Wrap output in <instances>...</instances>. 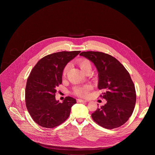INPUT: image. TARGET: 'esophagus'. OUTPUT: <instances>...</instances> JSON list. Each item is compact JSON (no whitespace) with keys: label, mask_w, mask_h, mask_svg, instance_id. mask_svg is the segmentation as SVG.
Segmentation results:
<instances>
[{"label":"esophagus","mask_w":155,"mask_h":155,"mask_svg":"<svg viewBox=\"0 0 155 155\" xmlns=\"http://www.w3.org/2000/svg\"><path fill=\"white\" fill-rule=\"evenodd\" d=\"M77 102H87L86 101L82 100V99H77Z\"/></svg>","instance_id":"esophagus-1"}]
</instances>
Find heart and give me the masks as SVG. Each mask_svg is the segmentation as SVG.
Here are the masks:
<instances>
[{
	"label": "heart",
	"instance_id": "obj_1",
	"mask_svg": "<svg viewBox=\"0 0 155 155\" xmlns=\"http://www.w3.org/2000/svg\"><path fill=\"white\" fill-rule=\"evenodd\" d=\"M77 64L80 66V69L83 72L84 70H86L88 68H91V65L90 62L86 59L84 58H80L77 61ZM68 65H66L62 71V76L65 77L66 74H67L68 70ZM91 89V86L89 85H85L83 86H77L75 87L74 89V93L79 96V97H84L87 96L88 91H89Z\"/></svg>",
	"mask_w": 155,
	"mask_h": 155
}]
</instances>
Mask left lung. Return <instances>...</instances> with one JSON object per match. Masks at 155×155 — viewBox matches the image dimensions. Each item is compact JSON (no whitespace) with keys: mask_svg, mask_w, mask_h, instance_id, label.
Here are the masks:
<instances>
[{"mask_svg":"<svg viewBox=\"0 0 155 155\" xmlns=\"http://www.w3.org/2000/svg\"><path fill=\"white\" fill-rule=\"evenodd\" d=\"M94 63L98 72V89L104 90L101 97L107 103L92 114L93 120L106 129L124 124L134 111L136 93L135 86L124 66L114 57L99 51L80 54Z\"/></svg>","mask_w":155,"mask_h":155,"instance_id":"8db88e82","label":"left lung"}]
</instances>
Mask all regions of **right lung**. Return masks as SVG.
<instances>
[{"label":"right lung","mask_w":155,"mask_h":155,"mask_svg":"<svg viewBox=\"0 0 155 155\" xmlns=\"http://www.w3.org/2000/svg\"><path fill=\"white\" fill-rule=\"evenodd\" d=\"M80 53L61 51L48 54L39 60L31 72L26 86V105L33 120L40 126L53 128L69 117L76 100L68 96L59 102L55 99L56 89L62 83L65 66Z\"/></svg>","instance_id":"obj_1"}]
</instances>
